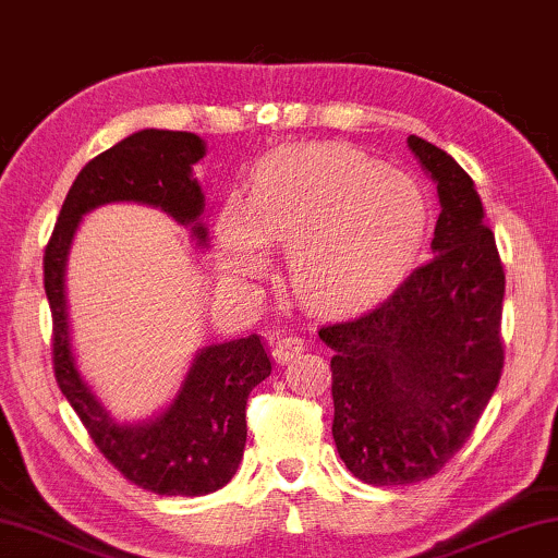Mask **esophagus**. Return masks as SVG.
I'll return each instance as SVG.
<instances>
[{
	"instance_id": "1",
	"label": "esophagus",
	"mask_w": 558,
	"mask_h": 558,
	"mask_svg": "<svg viewBox=\"0 0 558 558\" xmlns=\"http://www.w3.org/2000/svg\"><path fill=\"white\" fill-rule=\"evenodd\" d=\"M303 349H306V341L301 337H293V333H283V337L272 339V356L278 365H288V362H293L295 356L303 354Z\"/></svg>"
}]
</instances>
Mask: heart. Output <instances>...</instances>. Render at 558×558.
<instances>
[{"instance_id": "obj_1", "label": "heart", "mask_w": 558, "mask_h": 558, "mask_svg": "<svg viewBox=\"0 0 558 558\" xmlns=\"http://www.w3.org/2000/svg\"><path fill=\"white\" fill-rule=\"evenodd\" d=\"M434 221L418 178L339 143L283 147L259 162L247 198L217 219L225 270L252 275L267 242H288V278L303 306L344 311L396 283Z\"/></svg>"}]
</instances>
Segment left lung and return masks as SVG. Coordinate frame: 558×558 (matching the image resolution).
<instances>
[{
	"mask_svg": "<svg viewBox=\"0 0 558 558\" xmlns=\"http://www.w3.org/2000/svg\"><path fill=\"white\" fill-rule=\"evenodd\" d=\"M441 214L434 259L367 314L324 326L331 356V434L341 462L375 487L436 474L470 439L502 373L505 272L474 181L411 135Z\"/></svg>",
	"mask_w": 558,
	"mask_h": 558,
	"instance_id": "8db88e82",
	"label": "left lung"
}]
</instances>
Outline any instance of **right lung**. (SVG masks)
I'll return each mask as SVG.
<instances>
[{
  "label": "right lung",
  "instance_id": "obj_1",
  "mask_svg": "<svg viewBox=\"0 0 558 558\" xmlns=\"http://www.w3.org/2000/svg\"><path fill=\"white\" fill-rule=\"evenodd\" d=\"M204 155L202 137L173 130H140L96 155L73 181L43 257L58 388L101 454L155 495H209L234 477L247 441V396L270 375V356L257 333L202 347L166 408L145 421L111 418L81 375L73 352L65 270L81 219L107 204H145L166 211L191 229L196 247L204 250L209 244V229L202 221L206 198L193 175Z\"/></svg>",
  "mask_w": 558,
  "mask_h": 558
}]
</instances>
